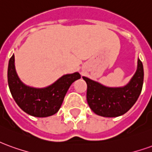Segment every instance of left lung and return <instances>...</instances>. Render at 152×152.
<instances>
[{
	"mask_svg": "<svg viewBox=\"0 0 152 152\" xmlns=\"http://www.w3.org/2000/svg\"><path fill=\"white\" fill-rule=\"evenodd\" d=\"M143 76V66L139 58L136 72L124 86L108 87L82 76L87 84V102L89 107L95 114L103 117H117L124 115L140 95Z\"/></svg>",
	"mask_w": 152,
	"mask_h": 152,
	"instance_id": "8db88e82",
	"label": "left lung"
}]
</instances>
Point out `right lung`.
<instances>
[{"instance_id": "1", "label": "right lung", "mask_w": 152, "mask_h": 152, "mask_svg": "<svg viewBox=\"0 0 152 152\" xmlns=\"http://www.w3.org/2000/svg\"><path fill=\"white\" fill-rule=\"evenodd\" d=\"M80 78L79 72L66 74L44 88L25 85L15 69V54L9 61L8 85L10 93L20 108L35 117H47L58 112L71 85Z\"/></svg>"}]
</instances>
